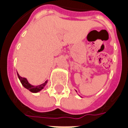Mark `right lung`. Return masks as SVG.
<instances>
[{"mask_svg": "<svg viewBox=\"0 0 128 128\" xmlns=\"http://www.w3.org/2000/svg\"><path fill=\"white\" fill-rule=\"evenodd\" d=\"M18 76L19 79H20V82L22 84V86L25 88H26L27 90L30 91L31 92H32V93H37L38 92H40V90H42V89L44 88V87L46 86V84L47 83V81H46L45 83H43L41 85H39V86H32L31 84L28 83V80L26 78H23V77L20 76L19 75L18 73Z\"/></svg>", "mask_w": 128, "mask_h": 128, "instance_id": "right-lung-1", "label": "right lung"}]
</instances>
